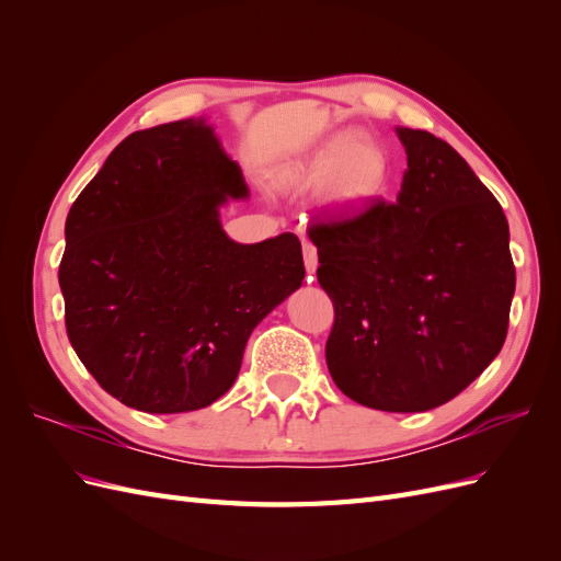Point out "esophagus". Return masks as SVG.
Wrapping results in <instances>:
<instances>
[{
    "label": "esophagus",
    "mask_w": 561,
    "mask_h": 561,
    "mask_svg": "<svg viewBox=\"0 0 561 561\" xmlns=\"http://www.w3.org/2000/svg\"><path fill=\"white\" fill-rule=\"evenodd\" d=\"M301 252H304V266H307L309 274H316L318 268V250L311 241H304L301 243Z\"/></svg>",
    "instance_id": "34e87169"
}]
</instances>
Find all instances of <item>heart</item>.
Masks as SVG:
<instances>
[{
	"label": "heart",
	"instance_id": "obj_1",
	"mask_svg": "<svg viewBox=\"0 0 561 561\" xmlns=\"http://www.w3.org/2000/svg\"><path fill=\"white\" fill-rule=\"evenodd\" d=\"M388 173V154L375 140L339 133L299 168L297 182L325 186L328 201L336 206H358L383 192Z\"/></svg>",
	"mask_w": 561,
	"mask_h": 561
}]
</instances>
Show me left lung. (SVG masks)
Listing matches in <instances>:
<instances>
[{"instance_id": "obj_1", "label": "left lung", "mask_w": 561, "mask_h": 561, "mask_svg": "<svg viewBox=\"0 0 561 561\" xmlns=\"http://www.w3.org/2000/svg\"><path fill=\"white\" fill-rule=\"evenodd\" d=\"M407 171L383 198L318 219V283L334 307L328 369L381 412H426L468 388L503 348L515 295L501 203L454 147L398 128Z\"/></svg>"}]
</instances>
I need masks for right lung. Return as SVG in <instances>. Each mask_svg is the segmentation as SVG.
I'll return each instance as SVG.
<instances>
[{"label": "right lung", "instance_id": "add662e5", "mask_svg": "<svg viewBox=\"0 0 561 561\" xmlns=\"http://www.w3.org/2000/svg\"><path fill=\"white\" fill-rule=\"evenodd\" d=\"M248 194L203 118L138 130L65 222L67 339L100 388L180 414L222 398L254 325L304 280L301 243L227 239L217 208Z\"/></svg>", "mask_w": 561, "mask_h": 561}]
</instances>
